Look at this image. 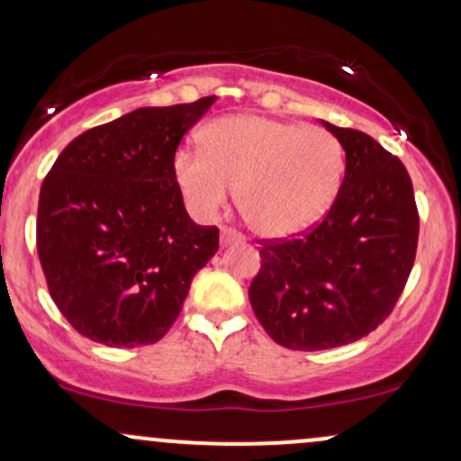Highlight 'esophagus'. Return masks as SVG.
Instances as JSON below:
<instances>
[{"mask_svg": "<svg viewBox=\"0 0 461 461\" xmlns=\"http://www.w3.org/2000/svg\"><path fill=\"white\" fill-rule=\"evenodd\" d=\"M242 239H245V236H242L239 230H234V227H221V245H234V242H242Z\"/></svg>", "mask_w": 461, "mask_h": 461, "instance_id": "obj_1", "label": "esophagus"}]
</instances>
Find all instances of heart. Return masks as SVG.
<instances>
[{
	"mask_svg": "<svg viewBox=\"0 0 461 461\" xmlns=\"http://www.w3.org/2000/svg\"><path fill=\"white\" fill-rule=\"evenodd\" d=\"M201 138L203 150L181 149L173 164L192 214L216 219L239 188L242 219L269 239L315 225L346 170L341 141L321 126L240 113L210 122Z\"/></svg>",
	"mask_w": 461,
	"mask_h": 461,
	"instance_id": "heart-1",
	"label": "heart"
}]
</instances>
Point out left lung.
<instances>
[{"instance_id":"left-lung-1","label":"left lung","mask_w":461,"mask_h":461,"mask_svg":"<svg viewBox=\"0 0 461 461\" xmlns=\"http://www.w3.org/2000/svg\"><path fill=\"white\" fill-rule=\"evenodd\" d=\"M346 150V176L317 225L260 242L249 285L258 321L288 350L358 341L392 315L418 249L411 176L370 135L323 122Z\"/></svg>"}]
</instances>
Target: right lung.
I'll return each instance as SVG.
<instances>
[{"label":"right lung","mask_w":461,"mask_h":461,"mask_svg":"<svg viewBox=\"0 0 461 461\" xmlns=\"http://www.w3.org/2000/svg\"><path fill=\"white\" fill-rule=\"evenodd\" d=\"M216 95L135 109L69 141L39 194L48 291L78 335L111 348L157 343L219 249L175 179V153Z\"/></svg>","instance_id":"obj_1"}]
</instances>
